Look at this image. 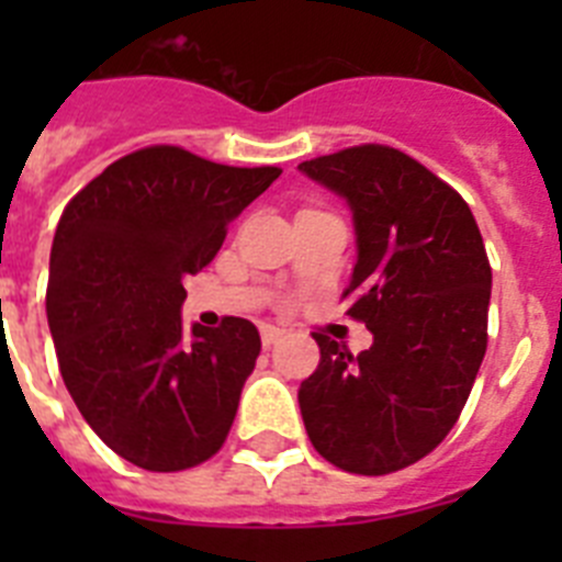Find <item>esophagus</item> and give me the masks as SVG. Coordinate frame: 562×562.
Here are the masks:
<instances>
[{
    "label": "esophagus",
    "instance_id": "obj_1",
    "mask_svg": "<svg viewBox=\"0 0 562 562\" xmlns=\"http://www.w3.org/2000/svg\"><path fill=\"white\" fill-rule=\"evenodd\" d=\"M281 337H284V329H278V326L270 324L261 326V342H265V346H272V342H278Z\"/></svg>",
    "mask_w": 562,
    "mask_h": 562
}]
</instances>
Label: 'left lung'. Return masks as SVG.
<instances>
[{"label": "left lung", "mask_w": 562, "mask_h": 562, "mask_svg": "<svg viewBox=\"0 0 562 562\" xmlns=\"http://www.w3.org/2000/svg\"><path fill=\"white\" fill-rule=\"evenodd\" d=\"M297 171L351 207L357 261L342 297L374 335L357 357L312 335L321 362L297 389L306 434L346 473H394L450 434L481 369L484 241L459 193L396 148H342Z\"/></svg>", "instance_id": "1"}]
</instances>
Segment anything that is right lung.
<instances>
[{
  "mask_svg": "<svg viewBox=\"0 0 562 562\" xmlns=\"http://www.w3.org/2000/svg\"><path fill=\"white\" fill-rule=\"evenodd\" d=\"M278 173L148 146L64 207L47 281L58 369L89 428L143 470H188L227 439L261 337L245 317L186 331L182 278L211 265Z\"/></svg>",
  "mask_w": 562,
  "mask_h": 562,
  "instance_id": "right-lung-1",
  "label": "right lung"
}]
</instances>
